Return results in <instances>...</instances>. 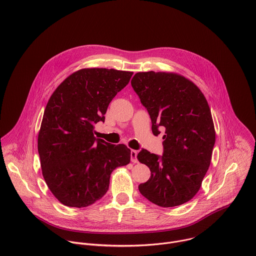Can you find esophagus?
Listing matches in <instances>:
<instances>
[{
	"label": "esophagus",
	"mask_w": 256,
	"mask_h": 256,
	"mask_svg": "<svg viewBox=\"0 0 256 256\" xmlns=\"http://www.w3.org/2000/svg\"><path fill=\"white\" fill-rule=\"evenodd\" d=\"M138 151L136 150H132L130 151V160L132 163H138Z\"/></svg>",
	"instance_id": "1"
}]
</instances>
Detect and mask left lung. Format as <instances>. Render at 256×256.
I'll return each instance as SVG.
<instances>
[{
	"label": "left lung",
	"instance_id": "1",
	"mask_svg": "<svg viewBox=\"0 0 256 256\" xmlns=\"http://www.w3.org/2000/svg\"><path fill=\"white\" fill-rule=\"evenodd\" d=\"M130 83L149 112L153 134L165 130L162 156L144 149L138 154L151 170L138 190L163 208L188 202L202 186L216 142L208 101L192 81L174 72H140Z\"/></svg>",
	"mask_w": 256,
	"mask_h": 256
}]
</instances>
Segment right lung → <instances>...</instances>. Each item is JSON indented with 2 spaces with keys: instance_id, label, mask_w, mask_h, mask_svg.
Returning <instances> with one entry per match:
<instances>
[{
  "instance_id": "right-lung-1",
  "label": "right lung",
  "mask_w": 256,
  "mask_h": 256,
  "mask_svg": "<svg viewBox=\"0 0 256 256\" xmlns=\"http://www.w3.org/2000/svg\"><path fill=\"white\" fill-rule=\"evenodd\" d=\"M132 76L114 68H82L68 76L50 96L38 134L42 175L64 206L85 208L108 190L112 172L130 161L126 144L94 136L107 107Z\"/></svg>"
}]
</instances>
